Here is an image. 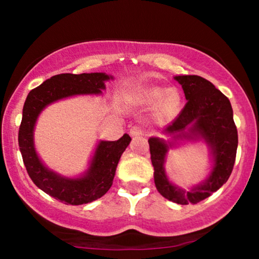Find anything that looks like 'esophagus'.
<instances>
[{
  "mask_svg": "<svg viewBox=\"0 0 259 259\" xmlns=\"http://www.w3.org/2000/svg\"><path fill=\"white\" fill-rule=\"evenodd\" d=\"M130 135L132 136H142L144 135V129L140 125H133L130 129Z\"/></svg>",
  "mask_w": 259,
  "mask_h": 259,
  "instance_id": "esophagus-1",
  "label": "esophagus"
}]
</instances>
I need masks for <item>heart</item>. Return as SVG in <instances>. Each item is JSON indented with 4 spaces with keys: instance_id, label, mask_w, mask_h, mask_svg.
<instances>
[{
    "instance_id": "obj_1",
    "label": "heart",
    "mask_w": 259,
    "mask_h": 259,
    "mask_svg": "<svg viewBox=\"0 0 259 259\" xmlns=\"http://www.w3.org/2000/svg\"><path fill=\"white\" fill-rule=\"evenodd\" d=\"M141 97L147 103H156L158 101V111L165 117L174 115L181 106V95L177 89L164 90L158 86H153L145 89Z\"/></svg>"
}]
</instances>
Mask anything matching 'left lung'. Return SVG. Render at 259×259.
<instances>
[{
    "label": "left lung",
    "instance_id": "1",
    "mask_svg": "<svg viewBox=\"0 0 259 259\" xmlns=\"http://www.w3.org/2000/svg\"><path fill=\"white\" fill-rule=\"evenodd\" d=\"M174 79L183 86L187 102L180 114L163 130L173 141L159 138L148 140L154 184L167 200L178 204H195L209 197L228 181L236 158L237 129L230 101L212 82L198 75H178ZM198 139H203L210 148L213 168L203 183L186 192L167 180L165 157L175 141Z\"/></svg>",
    "mask_w": 259,
    "mask_h": 259
}]
</instances>
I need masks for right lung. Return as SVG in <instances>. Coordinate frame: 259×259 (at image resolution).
Wrapping results in <instances>:
<instances>
[{
	"mask_svg": "<svg viewBox=\"0 0 259 259\" xmlns=\"http://www.w3.org/2000/svg\"><path fill=\"white\" fill-rule=\"evenodd\" d=\"M113 76L105 73L58 74L29 92L18 134L23 162L30 179L38 189L65 204L92 202L111 189L115 169L132 138L127 134L117 141H100L88 170L81 177L65 178L51 170L38 158L34 145V127L40 113L56 101L76 95H100L105 81Z\"/></svg>",
	"mask_w": 259,
	"mask_h": 259,
	"instance_id": "1",
	"label": "right lung"
}]
</instances>
